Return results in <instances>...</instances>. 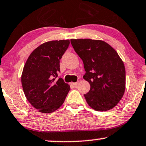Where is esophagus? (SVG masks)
Masks as SVG:
<instances>
[{"instance_id":"1","label":"esophagus","mask_w":146,"mask_h":146,"mask_svg":"<svg viewBox=\"0 0 146 146\" xmlns=\"http://www.w3.org/2000/svg\"><path fill=\"white\" fill-rule=\"evenodd\" d=\"M71 84L73 85V87H77V85H78V84H79V82H76V83H72Z\"/></svg>"}]
</instances>
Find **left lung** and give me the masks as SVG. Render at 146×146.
I'll return each instance as SVG.
<instances>
[{
	"label": "left lung",
	"instance_id": "obj_1",
	"mask_svg": "<svg viewBox=\"0 0 146 146\" xmlns=\"http://www.w3.org/2000/svg\"><path fill=\"white\" fill-rule=\"evenodd\" d=\"M86 71L83 79L90 84L84 95L93 110L106 111L117 105L125 90V69L116 50L102 40L71 39Z\"/></svg>",
	"mask_w": 146,
	"mask_h": 146
}]
</instances>
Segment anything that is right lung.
<instances>
[{"instance_id":"add662e5","label":"right lung","mask_w":146,"mask_h":146,"mask_svg":"<svg viewBox=\"0 0 146 146\" xmlns=\"http://www.w3.org/2000/svg\"><path fill=\"white\" fill-rule=\"evenodd\" d=\"M69 40H51L36 48L27 59L21 75L23 91L29 102L38 111L50 113L65 102L70 86L58 77L60 59Z\"/></svg>"}]
</instances>
